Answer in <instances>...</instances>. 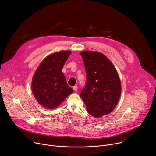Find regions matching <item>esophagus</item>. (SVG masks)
<instances>
[{"label":"esophagus","mask_w":156,"mask_h":156,"mask_svg":"<svg viewBox=\"0 0 156 156\" xmlns=\"http://www.w3.org/2000/svg\"><path fill=\"white\" fill-rule=\"evenodd\" d=\"M73 90H74L75 91H77V90H78V86H74L73 87Z\"/></svg>","instance_id":"obj_1"}]
</instances>
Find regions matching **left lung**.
<instances>
[{"instance_id": "obj_1", "label": "left lung", "mask_w": 156, "mask_h": 156, "mask_svg": "<svg viewBox=\"0 0 156 156\" xmlns=\"http://www.w3.org/2000/svg\"><path fill=\"white\" fill-rule=\"evenodd\" d=\"M86 82L80 95L87 112L94 117L107 115L115 108L121 95V83L115 66L103 54L83 51Z\"/></svg>"}]
</instances>
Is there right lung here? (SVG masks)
Returning <instances> with one entry per match:
<instances>
[{"label": "right lung", "instance_id": "1", "mask_svg": "<svg viewBox=\"0 0 156 156\" xmlns=\"http://www.w3.org/2000/svg\"><path fill=\"white\" fill-rule=\"evenodd\" d=\"M71 53L70 51H66L51 54L36 69L32 80V91L42 107L54 109L73 92L62 72Z\"/></svg>", "mask_w": 156, "mask_h": 156}]
</instances>
